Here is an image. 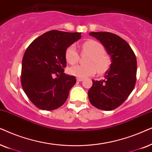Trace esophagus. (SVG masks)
I'll use <instances>...</instances> for the list:
<instances>
[{"mask_svg":"<svg viewBox=\"0 0 152 152\" xmlns=\"http://www.w3.org/2000/svg\"><path fill=\"white\" fill-rule=\"evenodd\" d=\"M76 80H77V81H79V82H80V81H83V78H76Z\"/></svg>","mask_w":152,"mask_h":152,"instance_id":"34e87169","label":"esophagus"}]
</instances>
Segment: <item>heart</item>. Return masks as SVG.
<instances>
[{
    "mask_svg": "<svg viewBox=\"0 0 152 152\" xmlns=\"http://www.w3.org/2000/svg\"><path fill=\"white\" fill-rule=\"evenodd\" d=\"M82 51L90 54L87 60L88 64H77L71 66L68 69L71 75L78 78H86L94 75L96 71L99 74H104L110 67V58L105 53L104 46L99 42L94 40L85 42L82 45ZM64 56L66 62L71 64L78 62L79 55L74 44L67 47Z\"/></svg>",
    "mask_w": 152,
    "mask_h": 152,
    "instance_id": "heart-1",
    "label": "heart"
}]
</instances>
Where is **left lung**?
<instances>
[{
  "label": "left lung",
  "instance_id": "obj_1",
  "mask_svg": "<svg viewBox=\"0 0 152 152\" xmlns=\"http://www.w3.org/2000/svg\"><path fill=\"white\" fill-rule=\"evenodd\" d=\"M90 35L101 42L111 58L110 69L104 79L92 80L88 91L91 104L103 110H114L128 98L136 81L137 60L129 44L115 34L92 32Z\"/></svg>",
  "mask_w": 152,
  "mask_h": 152
}]
</instances>
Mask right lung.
<instances>
[{
	"label": "right lung",
	"mask_w": 152,
	"mask_h": 152,
	"mask_svg": "<svg viewBox=\"0 0 152 152\" xmlns=\"http://www.w3.org/2000/svg\"><path fill=\"white\" fill-rule=\"evenodd\" d=\"M80 32L50 30L35 39L22 60L21 86L32 104L53 110L67 99L75 76L65 74V50L81 37Z\"/></svg>",
	"instance_id": "obj_1"
}]
</instances>
